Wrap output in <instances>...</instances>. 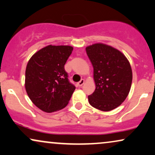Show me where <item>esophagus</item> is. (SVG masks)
<instances>
[{"label":"esophagus","instance_id":"1","mask_svg":"<svg viewBox=\"0 0 155 155\" xmlns=\"http://www.w3.org/2000/svg\"><path fill=\"white\" fill-rule=\"evenodd\" d=\"M84 84V79H81V81H80L79 82H78V83H77V86H78V87H81V86L83 85Z\"/></svg>","mask_w":155,"mask_h":155}]
</instances>
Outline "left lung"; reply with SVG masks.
Here are the masks:
<instances>
[{
  "mask_svg": "<svg viewBox=\"0 0 155 155\" xmlns=\"http://www.w3.org/2000/svg\"><path fill=\"white\" fill-rule=\"evenodd\" d=\"M94 67L95 91L88 97L92 107L108 111L118 107L130 91L132 71L122 53L111 46L95 44L86 48Z\"/></svg>",
  "mask_w": 155,
  "mask_h": 155,
  "instance_id": "obj_1",
  "label": "left lung"
}]
</instances>
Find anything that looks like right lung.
I'll return each mask as SVG.
<instances>
[{
	"instance_id": "1",
	"label": "right lung",
	"mask_w": 155,
	"mask_h": 155,
	"mask_svg": "<svg viewBox=\"0 0 155 155\" xmlns=\"http://www.w3.org/2000/svg\"><path fill=\"white\" fill-rule=\"evenodd\" d=\"M73 47L49 46L37 51L25 69V87L38 108L47 113L64 108L76 87L64 69Z\"/></svg>"
}]
</instances>
